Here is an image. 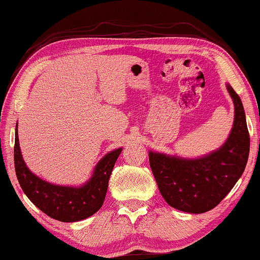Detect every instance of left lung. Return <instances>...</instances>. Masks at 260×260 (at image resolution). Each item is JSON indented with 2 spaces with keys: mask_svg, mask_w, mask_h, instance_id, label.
<instances>
[{
  "mask_svg": "<svg viewBox=\"0 0 260 260\" xmlns=\"http://www.w3.org/2000/svg\"><path fill=\"white\" fill-rule=\"evenodd\" d=\"M227 90L235 104L233 127L221 148L201 158L189 159L149 152V164L159 191L176 210L204 213L227 196L243 174L249 155V133L241 99Z\"/></svg>",
  "mask_w": 260,
  "mask_h": 260,
  "instance_id": "1",
  "label": "left lung"
}]
</instances>
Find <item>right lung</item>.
<instances>
[{"label":"right lung","mask_w":260,"mask_h":260,"mask_svg":"<svg viewBox=\"0 0 260 260\" xmlns=\"http://www.w3.org/2000/svg\"><path fill=\"white\" fill-rule=\"evenodd\" d=\"M122 148L101 159L93 174L82 186H60L43 180L27 168L19 149L18 132L14 138V169L27 198L49 217L61 222H76L96 213L104 205L108 180Z\"/></svg>","instance_id":"add662e5"}]
</instances>
